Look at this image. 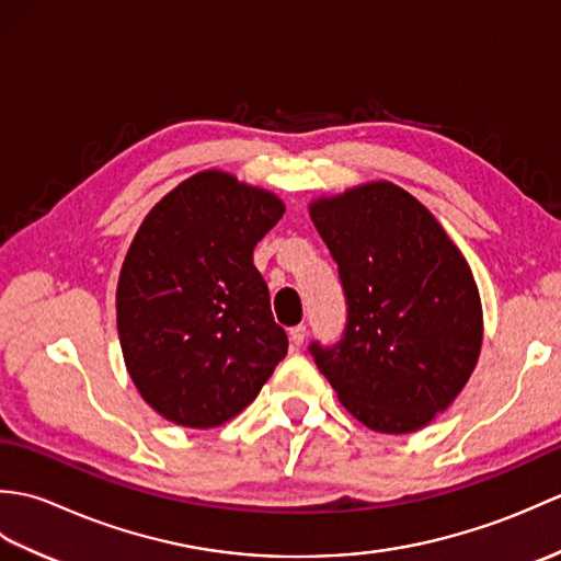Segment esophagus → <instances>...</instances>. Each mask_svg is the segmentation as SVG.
I'll return each mask as SVG.
<instances>
[{"instance_id":"esophagus-1","label":"esophagus","mask_w":561,"mask_h":561,"mask_svg":"<svg viewBox=\"0 0 561 561\" xmlns=\"http://www.w3.org/2000/svg\"><path fill=\"white\" fill-rule=\"evenodd\" d=\"M289 340H291L294 347H301L304 340H306V325H296V328H291V330H289Z\"/></svg>"}]
</instances>
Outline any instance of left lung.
Wrapping results in <instances>:
<instances>
[{
  "mask_svg": "<svg viewBox=\"0 0 561 561\" xmlns=\"http://www.w3.org/2000/svg\"><path fill=\"white\" fill-rule=\"evenodd\" d=\"M311 219L347 301L340 342H311L340 402L374 432L410 434L458 398L482 347L468 262L420 199L371 183L318 199Z\"/></svg>",
  "mask_w": 561,
  "mask_h": 561,
  "instance_id": "left-lung-1",
  "label": "left lung"
}]
</instances>
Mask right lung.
<instances>
[{
    "label": "right lung",
    "mask_w": 561,
    "mask_h": 561,
    "mask_svg": "<svg viewBox=\"0 0 561 561\" xmlns=\"http://www.w3.org/2000/svg\"><path fill=\"white\" fill-rule=\"evenodd\" d=\"M282 214L272 193L205 171L141 221L117 282V332L141 398L169 422H229L287 356L253 265Z\"/></svg>",
    "instance_id": "obj_1"
}]
</instances>
